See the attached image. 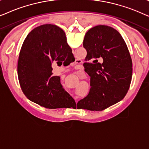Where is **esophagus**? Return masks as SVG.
Returning a JSON list of instances; mask_svg holds the SVG:
<instances>
[{
	"label": "esophagus",
	"mask_w": 149,
	"mask_h": 149,
	"mask_svg": "<svg viewBox=\"0 0 149 149\" xmlns=\"http://www.w3.org/2000/svg\"><path fill=\"white\" fill-rule=\"evenodd\" d=\"M74 63H75V64H81V62L80 60H76Z\"/></svg>",
	"instance_id": "34e87169"
}]
</instances>
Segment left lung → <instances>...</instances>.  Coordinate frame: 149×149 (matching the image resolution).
<instances>
[{
  "label": "left lung",
  "instance_id": "obj_1",
  "mask_svg": "<svg viewBox=\"0 0 149 149\" xmlns=\"http://www.w3.org/2000/svg\"><path fill=\"white\" fill-rule=\"evenodd\" d=\"M83 45L87 51L84 67L90 77L91 87L77 107L103 111L125 96L132 81L131 56L119 32L108 26L99 25L89 30ZM99 58L103 62L98 63Z\"/></svg>",
  "mask_w": 149,
  "mask_h": 149
}]
</instances>
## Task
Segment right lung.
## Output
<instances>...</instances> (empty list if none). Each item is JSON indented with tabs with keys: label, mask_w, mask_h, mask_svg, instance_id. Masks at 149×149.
Wrapping results in <instances>:
<instances>
[{
	"label": "right lung",
	"mask_w": 149,
	"mask_h": 149,
	"mask_svg": "<svg viewBox=\"0 0 149 149\" xmlns=\"http://www.w3.org/2000/svg\"><path fill=\"white\" fill-rule=\"evenodd\" d=\"M74 60L65 32L58 26L44 24L32 30L19 52L17 74L22 90L30 100L47 109L75 104L64 90L60 77L54 76L52 64Z\"/></svg>",
	"instance_id": "1"
}]
</instances>
